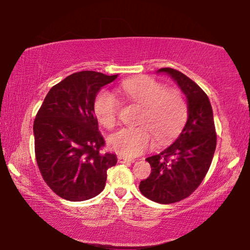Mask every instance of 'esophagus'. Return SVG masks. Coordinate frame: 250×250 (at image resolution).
<instances>
[{"label": "esophagus", "mask_w": 250, "mask_h": 250, "mask_svg": "<svg viewBox=\"0 0 250 250\" xmlns=\"http://www.w3.org/2000/svg\"><path fill=\"white\" fill-rule=\"evenodd\" d=\"M118 162L119 163H132V162H134V160L130 159V158H125V156H122V155H118Z\"/></svg>", "instance_id": "esophagus-1"}]
</instances>
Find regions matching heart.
Wrapping results in <instances>:
<instances>
[{
	"mask_svg": "<svg viewBox=\"0 0 250 250\" xmlns=\"http://www.w3.org/2000/svg\"><path fill=\"white\" fill-rule=\"evenodd\" d=\"M120 92L133 104L142 105L137 126H126L109 137V146L118 154L137 156L152 146L155 135L166 142L180 132L188 117L184 97L176 89H166L163 83L147 76L125 80ZM120 103L108 91L96 97L94 111L104 128L112 129L118 122Z\"/></svg>",
	"mask_w": 250,
	"mask_h": 250,
	"instance_id": "b5f03b06",
	"label": "heart"
}]
</instances>
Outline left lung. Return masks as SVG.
I'll return each instance as SVG.
<instances>
[{
	"label": "left lung",
	"instance_id": "1",
	"mask_svg": "<svg viewBox=\"0 0 250 250\" xmlns=\"http://www.w3.org/2000/svg\"><path fill=\"white\" fill-rule=\"evenodd\" d=\"M175 80L188 100V121L175 142L146 160L151 174L140 182V192L160 204L188 197L208 172L216 149L213 110L207 95L188 76L173 68H161Z\"/></svg>",
	"mask_w": 250,
	"mask_h": 250
}]
</instances>
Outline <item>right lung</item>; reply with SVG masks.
<instances>
[{
    "label": "right lung",
    "instance_id": "obj_1",
    "mask_svg": "<svg viewBox=\"0 0 250 250\" xmlns=\"http://www.w3.org/2000/svg\"><path fill=\"white\" fill-rule=\"evenodd\" d=\"M118 75L92 70L71 74L52 87L34 121L35 158L52 191L67 201L82 202L103 192L107 170L117 156L101 153L94 104L98 91Z\"/></svg>",
    "mask_w": 250,
    "mask_h": 250
}]
</instances>
